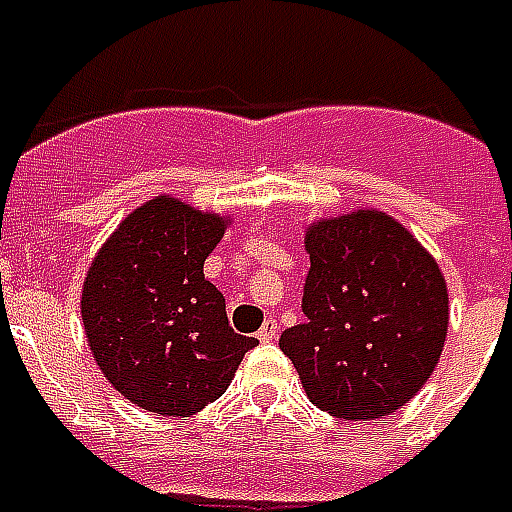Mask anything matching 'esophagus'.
Segmentation results:
<instances>
[{
	"label": "esophagus",
	"mask_w": 512,
	"mask_h": 512,
	"mask_svg": "<svg viewBox=\"0 0 512 512\" xmlns=\"http://www.w3.org/2000/svg\"><path fill=\"white\" fill-rule=\"evenodd\" d=\"M276 336H279V323H276L274 317H268L266 323L260 325V331H257V339H260V342H274Z\"/></svg>",
	"instance_id": "1"
}]
</instances>
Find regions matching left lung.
I'll return each mask as SVG.
<instances>
[{"instance_id": "left-lung-1", "label": "left lung", "mask_w": 512, "mask_h": 512, "mask_svg": "<svg viewBox=\"0 0 512 512\" xmlns=\"http://www.w3.org/2000/svg\"><path fill=\"white\" fill-rule=\"evenodd\" d=\"M306 323L282 333L314 407L344 420L401 410L437 369L448 282L399 219L355 208L306 227Z\"/></svg>"}]
</instances>
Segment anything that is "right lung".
<instances>
[{
	"mask_svg": "<svg viewBox=\"0 0 512 512\" xmlns=\"http://www.w3.org/2000/svg\"><path fill=\"white\" fill-rule=\"evenodd\" d=\"M230 217L173 195L121 219L86 271L81 317L94 361L135 407L189 418L227 391L257 344L230 328L203 274Z\"/></svg>",
	"mask_w": 512,
	"mask_h": 512,
	"instance_id": "1",
	"label": "right lung"
}]
</instances>
